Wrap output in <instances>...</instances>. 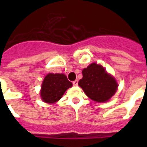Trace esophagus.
<instances>
[{
  "label": "esophagus",
  "instance_id": "34e87169",
  "mask_svg": "<svg viewBox=\"0 0 147 147\" xmlns=\"http://www.w3.org/2000/svg\"><path fill=\"white\" fill-rule=\"evenodd\" d=\"M72 84H73L74 86H77V85H78V80H75L73 82H72Z\"/></svg>",
  "mask_w": 147,
  "mask_h": 147
}]
</instances>
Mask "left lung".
<instances>
[{
    "instance_id": "8db88e82",
    "label": "left lung",
    "mask_w": 147,
    "mask_h": 147,
    "mask_svg": "<svg viewBox=\"0 0 147 147\" xmlns=\"http://www.w3.org/2000/svg\"><path fill=\"white\" fill-rule=\"evenodd\" d=\"M82 75L78 85L93 100L105 102L115 94L117 83L100 65L92 63L83 69Z\"/></svg>"
}]
</instances>
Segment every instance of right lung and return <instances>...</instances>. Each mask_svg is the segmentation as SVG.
I'll list each match as a JSON object with an SVG mask.
<instances>
[{"label":"right lung","mask_w":147,"mask_h":147,"mask_svg":"<svg viewBox=\"0 0 147 147\" xmlns=\"http://www.w3.org/2000/svg\"><path fill=\"white\" fill-rule=\"evenodd\" d=\"M71 86L72 83L63 74L49 73L42 82L40 95L45 102H56Z\"/></svg>","instance_id":"1"}]
</instances>
